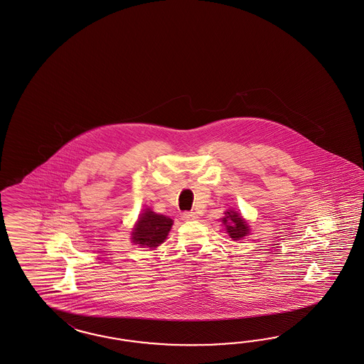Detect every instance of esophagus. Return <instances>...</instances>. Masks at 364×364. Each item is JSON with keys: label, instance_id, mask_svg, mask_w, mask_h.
<instances>
[{"label": "esophagus", "instance_id": "obj_1", "mask_svg": "<svg viewBox=\"0 0 364 364\" xmlns=\"http://www.w3.org/2000/svg\"><path fill=\"white\" fill-rule=\"evenodd\" d=\"M182 218L185 220H196V219H198V215L196 213H183Z\"/></svg>", "mask_w": 364, "mask_h": 364}]
</instances>
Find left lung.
Returning <instances> with one entry per match:
<instances>
[{"mask_svg": "<svg viewBox=\"0 0 364 364\" xmlns=\"http://www.w3.org/2000/svg\"><path fill=\"white\" fill-rule=\"evenodd\" d=\"M222 220H223L231 238L240 239L249 234V226L243 219L240 218L238 213H234L229 210L226 213V217Z\"/></svg>", "mask_w": 364, "mask_h": 364, "instance_id": "1", "label": "left lung"}]
</instances>
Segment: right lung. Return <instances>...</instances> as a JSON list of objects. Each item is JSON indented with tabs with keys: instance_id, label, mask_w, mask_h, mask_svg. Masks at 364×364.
Returning a JSON list of instances; mask_svg holds the SVG:
<instances>
[{
	"instance_id": "obj_1",
	"label": "right lung",
	"mask_w": 364,
	"mask_h": 364,
	"mask_svg": "<svg viewBox=\"0 0 364 364\" xmlns=\"http://www.w3.org/2000/svg\"><path fill=\"white\" fill-rule=\"evenodd\" d=\"M173 219L153 213L150 208L141 214V218L133 230V240L136 245L150 249L159 246L166 239L171 229Z\"/></svg>"
}]
</instances>
